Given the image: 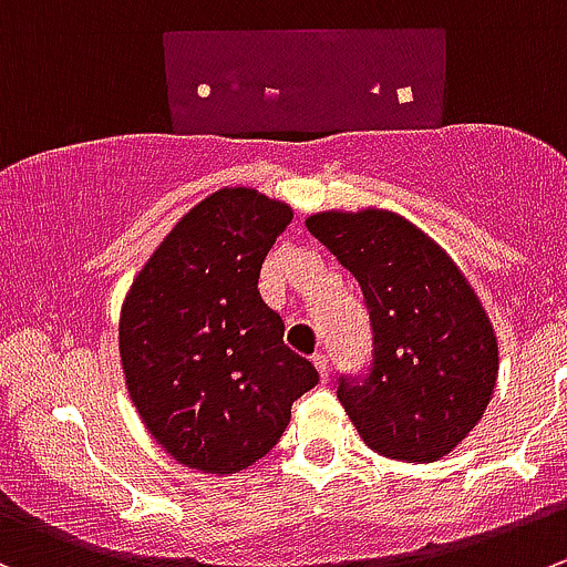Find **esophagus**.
<instances>
[{"label": "esophagus", "mask_w": 567, "mask_h": 567, "mask_svg": "<svg viewBox=\"0 0 567 567\" xmlns=\"http://www.w3.org/2000/svg\"><path fill=\"white\" fill-rule=\"evenodd\" d=\"M311 361H315L317 373H320V381L326 384V381L331 379V364H328V355L326 353H315V355H311Z\"/></svg>", "instance_id": "esophagus-1"}]
</instances>
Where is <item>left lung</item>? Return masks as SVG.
<instances>
[{"instance_id":"obj_1","label":"left lung","mask_w":567,"mask_h":567,"mask_svg":"<svg viewBox=\"0 0 567 567\" xmlns=\"http://www.w3.org/2000/svg\"><path fill=\"white\" fill-rule=\"evenodd\" d=\"M306 228L359 280L373 326V370L342 379L339 401L368 449L436 462L484 417L498 379V339L454 258L386 208L320 212Z\"/></svg>"}]
</instances>
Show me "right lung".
<instances>
[{
	"label": "right lung",
	"instance_id": "add662e5",
	"mask_svg": "<svg viewBox=\"0 0 567 567\" xmlns=\"http://www.w3.org/2000/svg\"><path fill=\"white\" fill-rule=\"evenodd\" d=\"M292 208L225 186L188 208L133 278L118 355L144 429L183 467L239 473L272 451L292 403L320 381L284 344L258 295L269 247Z\"/></svg>",
	"mask_w": 567,
	"mask_h": 567
}]
</instances>
